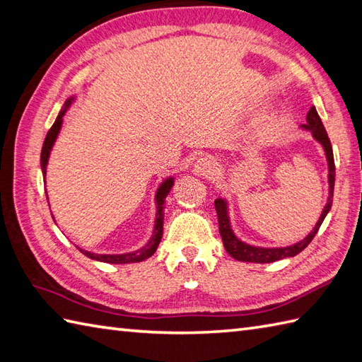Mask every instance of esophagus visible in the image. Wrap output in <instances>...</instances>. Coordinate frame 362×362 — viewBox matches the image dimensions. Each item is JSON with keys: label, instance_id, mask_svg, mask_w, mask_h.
<instances>
[{"label": "esophagus", "instance_id": "obj_1", "mask_svg": "<svg viewBox=\"0 0 362 362\" xmlns=\"http://www.w3.org/2000/svg\"><path fill=\"white\" fill-rule=\"evenodd\" d=\"M194 170L198 175H203V176H207V178H212V176H215L216 172H218V164H216V160L212 159V158H202L195 163Z\"/></svg>", "mask_w": 362, "mask_h": 362}]
</instances>
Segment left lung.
Masks as SVG:
<instances>
[{
    "label": "left lung",
    "instance_id": "left-lung-1",
    "mask_svg": "<svg viewBox=\"0 0 362 362\" xmlns=\"http://www.w3.org/2000/svg\"><path fill=\"white\" fill-rule=\"evenodd\" d=\"M307 124H303L302 127L305 130L311 132V134L315 136V139H317L320 144H322L325 148V155H327V160H328V182H330V194H328V199H327V206L324 207L322 215H320L319 221L316 223L315 229L310 232V235L307 238H303L302 242L296 243L293 246L288 247H255L251 245H246L243 242L234 235V232L230 229L229 224V216H228V207H226V202L224 199H215V211H216V216H218V229H220V235L223 238V245L226 247V251L230 257H234L235 260L240 262H254V263H271V262H277L280 259H285V257H294L296 254L302 252L305 247H307L311 240L315 238V235L317 234V230L322 224L324 218L327 216L328 211L332 209V203H333V189H334V158H333V147L330 138H328L325 127L322 125V120H320L317 111L315 107H311L308 115H307Z\"/></svg>",
    "mask_w": 362,
    "mask_h": 362
}]
</instances>
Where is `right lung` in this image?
Listing matches in <instances>:
<instances>
[{"label":"right lung","instance_id":"right-lung-1","mask_svg":"<svg viewBox=\"0 0 362 362\" xmlns=\"http://www.w3.org/2000/svg\"><path fill=\"white\" fill-rule=\"evenodd\" d=\"M71 103V100L66 102V107L65 110L60 111V115L55 119V122L52 124L51 130L47 132L46 134V139L43 142V148H42V170L43 175H46V165H47V158H49L51 153V148L54 146L55 139H57V134L60 132V127H62V117L65 115V111L68 108V105ZM173 186V180L168 178L165 180L163 184H160V187L158 189V194H156V204H158V214H156V224H155V232H153V237H151L150 242L144 246L142 249L136 252H130V254H120V255H100V254H91L88 251H83V249H80L82 254H85L86 257H90L93 260H99V262H105V263H134V262H142L148 259L150 255H153L156 247L160 242V238H163V226H164V203H165V197L168 195V192H170Z\"/></svg>","mask_w":362,"mask_h":362}]
</instances>
